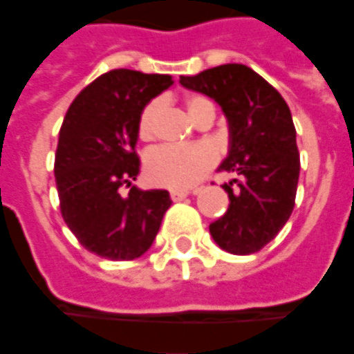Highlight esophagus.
I'll list each match as a JSON object with an SVG mask.
<instances>
[{"label":"esophagus","instance_id":"esophagus-1","mask_svg":"<svg viewBox=\"0 0 354 354\" xmlns=\"http://www.w3.org/2000/svg\"><path fill=\"white\" fill-rule=\"evenodd\" d=\"M189 194V190H171V192H169V196H171L173 202H181V200H185Z\"/></svg>","mask_w":354,"mask_h":354}]
</instances>
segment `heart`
I'll return each mask as SVG.
<instances>
[{"instance_id": "b5f03b06", "label": "heart", "mask_w": 354, "mask_h": 354, "mask_svg": "<svg viewBox=\"0 0 354 354\" xmlns=\"http://www.w3.org/2000/svg\"><path fill=\"white\" fill-rule=\"evenodd\" d=\"M162 110V102L150 101L142 109L137 124V131L142 141H150L156 135V122ZM187 110L194 120L215 110L209 99L202 95H190L187 99ZM219 160V150L209 142L194 145H162L152 149L145 158V175L152 185L165 189H190L212 171Z\"/></svg>"}]
</instances>
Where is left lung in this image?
I'll return each mask as SVG.
<instances>
[{
    "label": "left lung",
    "mask_w": 354,
    "mask_h": 354,
    "mask_svg": "<svg viewBox=\"0 0 354 354\" xmlns=\"http://www.w3.org/2000/svg\"><path fill=\"white\" fill-rule=\"evenodd\" d=\"M179 82L215 99L229 120L230 150L219 171L236 179L223 185L230 204L209 225L213 240L234 255L259 252L295 205L299 150L292 112L282 95L244 64H221Z\"/></svg>",
    "instance_id": "obj_1"
}]
</instances>
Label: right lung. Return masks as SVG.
<instances>
[{
	"mask_svg": "<svg viewBox=\"0 0 354 354\" xmlns=\"http://www.w3.org/2000/svg\"><path fill=\"white\" fill-rule=\"evenodd\" d=\"M167 74L110 70L80 91L59 131L55 181L64 223L87 252L112 261L141 257L171 205L167 190H139L137 124ZM122 188H129L124 195Z\"/></svg>",
	"mask_w": 354,
	"mask_h": 354,
	"instance_id": "1",
	"label": "right lung"
}]
</instances>
